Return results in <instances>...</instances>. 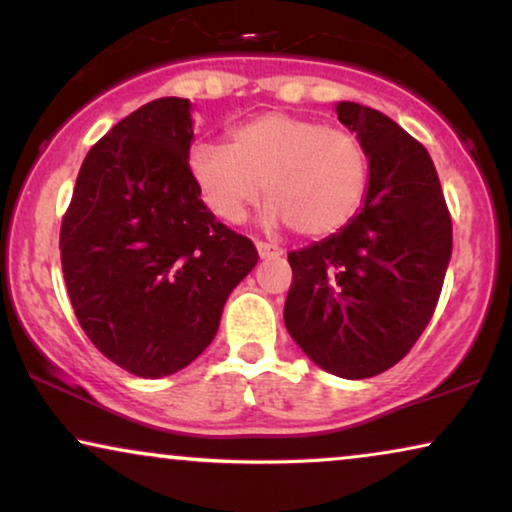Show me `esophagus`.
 I'll return each instance as SVG.
<instances>
[{
	"instance_id": "obj_1",
	"label": "esophagus",
	"mask_w": 512,
	"mask_h": 512,
	"mask_svg": "<svg viewBox=\"0 0 512 512\" xmlns=\"http://www.w3.org/2000/svg\"><path fill=\"white\" fill-rule=\"evenodd\" d=\"M257 252H260L262 260H271V257H281L283 255V250L278 248V245L262 243V241H257Z\"/></svg>"
}]
</instances>
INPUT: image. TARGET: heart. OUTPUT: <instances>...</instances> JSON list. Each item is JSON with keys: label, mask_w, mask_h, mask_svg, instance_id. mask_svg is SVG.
<instances>
[{"label": "heart", "mask_w": 512, "mask_h": 512, "mask_svg": "<svg viewBox=\"0 0 512 512\" xmlns=\"http://www.w3.org/2000/svg\"><path fill=\"white\" fill-rule=\"evenodd\" d=\"M193 184L212 215L238 224L267 189L269 226L331 236L352 222L368 186V160L354 134L319 120L267 113L238 125L229 146L203 141L189 153Z\"/></svg>", "instance_id": "b5f03b06"}]
</instances>
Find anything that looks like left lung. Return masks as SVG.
Returning <instances> with one entry per match:
<instances>
[{"label":"left lung","instance_id":"obj_1","mask_svg":"<svg viewBox=\"0 0 512 512\" xmlns=\"http://www.w3.org/2000/svg\"><path fill=\"white\" fill-rule=\"evenodd\" d=\"M335 113L366 151L364 205L340 231L290 252L283 319L316 366L361 380L404 359L435 314L451 260V217L416 139L361 103L340 101Z\"/></svg>","mask_w":512,"mask_h":512}]
</instances>
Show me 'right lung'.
Here are the masks:
<instances>
[{
	"mask_svg": "<svg viewBox=\"0 0 512 512\" xmlns=\"http://www.w3.org/2000/svg\"><path fill=\"white\" fill-rule=\"evenodd\" d=\"M191 101L165 96L92 146L61 224V264L82 331L139 378L191 364L215 340L257 250L200 200Z\"/></svg>",
	"mask_w": 512,
	"mask_h": 512,
	"instance_id": "add662e5",
	"label": "right lung"
}]
</instances>
